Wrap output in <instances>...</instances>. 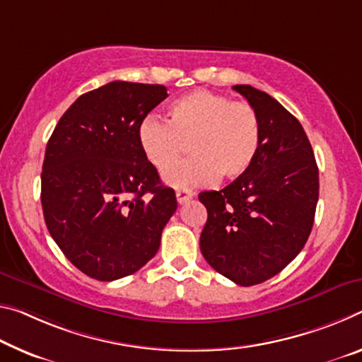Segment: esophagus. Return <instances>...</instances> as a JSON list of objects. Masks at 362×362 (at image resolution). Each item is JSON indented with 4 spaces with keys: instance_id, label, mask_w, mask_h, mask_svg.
<instances>
[{
    "instance_id": "1",
    "label": "esophagus",
    "mask_w": 362,
    "mask_h": 362,
    "mask_svg": "<svg viewBox=\"0 0 362 362\" xmlns=\"http://www.w3.org/2000/svg\"><path fill=\"white\" fill-rule=\"evenodd\" d=\"M175 197H177V202L183 204V203H187L188 199H192L194 197V193L192 190H177Z\"/></svg>"
}]
</instances>
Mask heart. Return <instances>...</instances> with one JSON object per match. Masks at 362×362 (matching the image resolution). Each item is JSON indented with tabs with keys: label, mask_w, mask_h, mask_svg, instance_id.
<instances>
[{
	"label": "heart",
	"mask_w": 362,
	"mask_h": 362,
	"mask_svg": "<svg viewBox=\"0 0 362 362\" xmlns=\"http://www.w3.org/2000/svg\"><path fill=\"white\" fill-rule=\"evenodd\" d=\"M139 140L146 159L163 170L185 149L194 154L164 172L175 188L209 187L222 177L238 179L253 165L261 146V120L246 101L194 90L170 103L165 120L148 117Z\"/></svg>",
	"instance_id": "heart-1"
}]
</instances>
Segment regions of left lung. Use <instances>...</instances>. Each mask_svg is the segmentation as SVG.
Returning <instances> with one entry per match:
<instances>
[{
  "mask_svg": "<svg viewBox=\"0 0 362 362\" xmlns=\"http://www.w3.org/2000/svg\"><path fill=\"white\" fill-rule=\"evenodd\" d=\"M261 120V146L248 172L219 192L199 193L208 221L199 248L209 266L242 286L277 275L311 233L319 169L305 129L266 91L235 85Z\"/></svg>",
  "mask_w": 362,
  "mask_h": 362,
  "instance_id": "obj_1",
  "label": "left lung"
}]
</instances>
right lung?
Listing matches in <instances>:
<instances>
[{"label": "right lung", "instance_id": "right-lung-1", "mask_svg": "<svg viewBox=\"0 0 362 362\" xmlns=\"http://www.w3.org/2000/svg\"><path fill=\"white\" fill-rule=\"evenodd\" d=\"M164 85L109 82L74 101L49 136L42 208L51 237L78 271L111 282L158 253L177 209L139 140Z\"/></svg>", "mask_w": 362, "mask_h": 362}]
</instances>
